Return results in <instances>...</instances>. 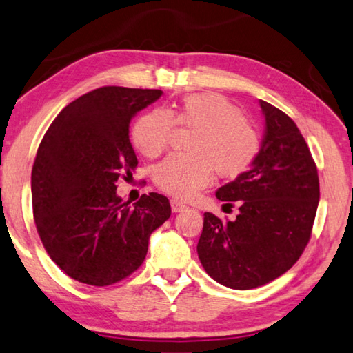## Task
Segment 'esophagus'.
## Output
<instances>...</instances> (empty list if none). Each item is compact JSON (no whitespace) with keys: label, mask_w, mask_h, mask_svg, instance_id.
Listing matches in <instances>:
<instances>
[{"label":"esophagus","mask_w":353,"mask_h":353,"mask_svg":"<svg viewBox=\"0 0 353 353\" xmlns=\"http://www.w3.org/2000/svg\"><path fill=\"white\" fill-rule=\"evenodd\" d=\"M170 206H172V212H181V211L186 210V205L180 203V201H178V200H172L170 201Z\"/></svg>","instance_id":"obj_1"}]
</instances>
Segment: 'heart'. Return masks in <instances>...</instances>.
<instances>
[{
	"label": "heart",
	"mask_w": 353,
	"mask_h": 353,
	"mask_svg": "<svg viewBox=\"0 0 353 353\" xmlns=\"http://www.w3.org/2000/svg\"><path fill=\"white\" fill-rule=\"evenodd\" d=\"M173 123L195 128L190 154H170L154 169V183L173 197H192L211 180L212 170L219 178L241 176L261 152L255 123L212 92L186 95L176 109L143 114L132 126V143L143 156L156 158L169 145Z\"/></svg>",
	"instance_id": "heart-1"
}]
</instances>
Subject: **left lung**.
Instances as JSON below:
<instances>
[{
    "instance_id": "1",
    "label": "left lung",
    "mask_w": 353,
    "mask_h": 353,
    "mask_svg": "<svg viewBox=\"0 0 353 353\" xmlns=\"http://www.w3.org/2000/svg\"><path fill=\"white\" fill-rule=\"evenodd\" d=\"M265 132L255 163L219 188L216 197L239 206L234 221L205 212L197 253L206 274L231 290H253L279 279L311 238L319 176L302 132L291 117L259 100ZM223 205V206H225Z\"/></svg>"
}]
</instances>
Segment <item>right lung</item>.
<instances>
[{
  "instance_id": "add662e5",
  "label": "right lung",
  "mask_w": 353,
  "mask_h": 353,
  "mask_svg": "<svg viewBox=\"0 0 353 353\" xmlns=\"http://www.w3.org/2000/svg\"><path fill=\"white\" fill-rule=\"evenodd\" d=\"M163 95L106 85L57 114L32 165V212L50 258L70 279L109 286L141 268L153 231L170 217L164 195L123 203L117 181L137 167L130 122Z\"/></svg>"
}]
</instances>
